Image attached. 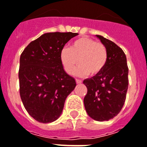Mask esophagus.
Returning <instances> with one entry per match:
<instances>
[{"mask_svg": "<svg viewBox=\"0 0 147 147\" xmlns=\"http://www.w3.org/2000/svg\"><path fill=\"white\" fill-rule=\"evenodd\" d=\"M76 83H77V84H81V83H82V80L77 79V78H76Z\"/></svg>", "mask_w": 147, "mask_h": 147, "instance_id": "esophagus-1", "label": "esophagus"}]
</instances>
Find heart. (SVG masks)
Returning <instances> with one entry per match:
<instances>
[{
    "label": "heart",
    "mask_w": 147,
    "mask_h": 147,
    "mask_svg": "<svg viewBox=\"0 0 147 147\" xmlns=\"http://www.w3.org/2000/svg\"><path fill=\"white\" fill-rule=\"evenodd\" d=\"M108 60V51L102 43L88 37H82L74 41L69 48L65 47L60 53V61L65 71L72 74L76 71L78 76H85L88 73L94 76L103 70Z\"/></svg>",
    "instance_id": "1"
}]
</instances>
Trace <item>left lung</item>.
I'll return each mask as SVG.
<instances>
[{
  "mask_svg": "<svg viewBox=\"0 0 147 147\" xmlns=\"http://www.w3.org/2000/svg\"><path fill=\"white\" fill-rule=\"evenodd\" d=\"M96 37L107 47L108 60L100 73L84 80L88 88L84 103L90 118L103 121L113 119L123 107L128 88V67L122 49L101 35Z\"/></svg>",
  "mask_w": 147,
  "mask_h": 147,
  "instance_id": "left-lung-1",
  "label": "left lung"
}]
</instances>
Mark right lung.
<instances>
[{
	"mask_svg": "<svg viewBox=\"0 0 147 147\" xmlns=\"http://www.w3.org/2000/svg\"><path fill=\"white\" fill-rule=\"evenodd\" d=\"M72 32H49L33 40L20 56L19 79L21 100L36 121L50 123L61 115L76 80L65 71L60 53L78 35Z\"/></svg>",
	"mask_w": 147,
	"mask_h": 147,
	"instance_id": "add662e5",
	"label": "right lung"
}]
</instances>
